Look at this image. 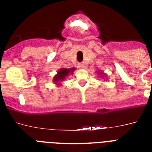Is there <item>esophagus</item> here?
Segmentation results:
<instances>
[{
  "label": "esophagus",
  "instance_id": "34e87169",
  "mask_svg": "<svg viewBox=\"0 0 152 152\" xmlns=\"http://www.w3.org/2000/svg\"><path fill=\"white\" fill-rule=\"evenodd\" d=\"M79 67H80V69H84V67H85V66H84L83 64H80V66H79Z\"/></svg>",
  "mask_w": 152,
  "mask_h": 152
}]
</instances>
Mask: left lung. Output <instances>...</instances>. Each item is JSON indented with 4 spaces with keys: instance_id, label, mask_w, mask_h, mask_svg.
<instances>
[{
    "instance_id": "1",
    "label": "left lung",
    "mask_w": 152,
    "mask_h": 152,
    "mask_svg": "<svg viewBox=\"0 0 152 152\" xmlns=\"http://www.w3.org/2000/svg\"><path fill=\"white\" fill-rule=\"evenodd\" d=\"M98 75H99V76H101V78L102 79H106V76H107V75H106V73H104L102 71H98Z\"/></svg>"
}]
</instances>
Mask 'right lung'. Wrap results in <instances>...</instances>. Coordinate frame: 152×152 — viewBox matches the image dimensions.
Wrapping results in <instances>:
<instances>
[{"instance_id":"add662e5","label":"right lung","mask_w":152,"mask_h":152,"mask_svg":"<svg viewBox=\"0 0 152 152\" xmlns=\"http://www.w3.org/2000/svg\"><path fill=\"white\" fill-rule=\"evenodd\" d=\"M76 70V68H70V69H66V68H61L57 71V74L53 76V82L57 86H61L62 81L64 80V79L69 75H72L73 72Z\"/></svg>"}]
</instances>
